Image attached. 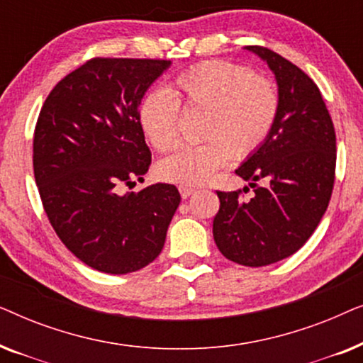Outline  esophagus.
Segmentation results:
<instances>
[{"mask_svg": "<svg viewBox=\"0 0 363 363\" xmlns=\"http://www.w3.org/2000/svg\"><path fill=\"white\" fill-rule=\"evenodd\" d=\"M178 191H180V195H182L183 200H186L188 196L195 193V188H193V186H186V185H180V186H178Z\"/></svg>", "mask_w": 363, "mask_h": 363, "instance_id": "esophagus-1", "label": "esophagus"}]
</instances>
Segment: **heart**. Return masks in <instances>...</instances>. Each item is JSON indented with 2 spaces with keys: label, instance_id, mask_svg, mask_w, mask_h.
I'll return each mask as SVG.
<instances>
[{
  "label": "heart",
  "instance_id": "1",
  "mask_svg": "<svg viewBox=\"0 0 363 363\" xmlns=\"http://www.w3.org/2000/svg\"><path fill=\"white\" fill-rule=\"evenodd\" d=\"M279 91L269 79L228 61H208L182 72L167 91L155 89L138 106V123L160 152L178 142L180 107L203 112L200 138L157 163V177L175 185H201L233 160H242L271 135L279 113Z\"/></svg>",
  "mask_w": 363,
  "mask_h": 363
}]
</instances>
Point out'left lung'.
Listing matches in <instances>:
<instances>
[{
    "label": "left lung",
    "instance_id": "1",
    "mask_svg": "<svg viewBox=\"0 0 363 363\" xmlns=\"http://www.w3.org/2000/svg\"><path fill=\"white\" fill-rule=\"evenodd\" d=\"M245 49L269 66L281 106L267 140L236 168L255 195L242 200L241 190L216 191L213 236L230 261L261 267L299 251L324 216L335 178V130L304 71L267 48Z\"/></svg>",
    "mask_w": 363,
    "mask_h": 363
}]
</instances>
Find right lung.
<instances>
[{
  "mask_svg": "<svg viewBox=\"0 0 363 363\" xmlns=\"http://www.w3.org/2000/svg\"><path fill=\"white\" fill-rule=\"evenodd\" d=\"M170 64L91 59L56 84L39 112L33 167L44 211L67 250L107 274L150 264L180 205L168 183L121 193L150 167L138 106Z\"/></svg>",
  "mask_w": 363,
  "mask_h": 363,
  "instance_id": "1",
  "label": "right lung"
}]
</instances>
